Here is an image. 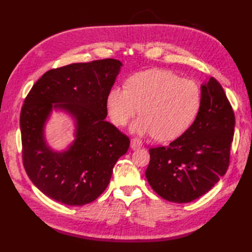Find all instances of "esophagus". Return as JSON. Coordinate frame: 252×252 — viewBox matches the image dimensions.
Instances as JSON below:
<instances>
[{"mask_svg":"<svg viewBox=\"0 0 252 252\" xmlns=\"http://www.w3.org/2000/svg\"><path fill=\"white\" fill-rule=\"evenodd\" d=\"M143 146V142L140 138H132L131 140V148L132 149H138Z\"/></svg>","mask_w":252,"mask_h":252,"instance_id":"1","label":"esophagus"}]
</instances>
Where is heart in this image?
Masks as SVG:
<instances>
[{
	"label": "heart",
	"mask_w": 252,
	"mask_h": 252,
	"mask_svg": "<svg viewBox=\"0 0 252 252\" xmlns=\"http://www.w3.org/2000/svg\"><path fill=\"white\" fill-rule=\"evenodd\" d=\"M200 103L201 92L195 81L163 69L134 73L126 80V89L112 88L106 97L112 125L126 126L140 108L131 132L155 135L159 141H171L189 129Z\"/></svg>",
	"instance_id": "b5f03b06"
}]
</instances>
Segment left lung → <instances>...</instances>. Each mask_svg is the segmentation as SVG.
I'll return each instance as SVG.
<instances>
[{"mask_svg": "<svg viewBox=\"0 0 252 252\" xmlns=\"http://www.w3.org/2000/svg\"><path fill=\"white\" fill-rule=\"evenodd\" d=\"M201 103L195 121L164 147L149 149L146 179L163 199L185 203L210 190L229 164L235 116L215 78L201 84Z\"/></svg>", "mask_w": 252, "mask_h": 252, "instance_id": "1", "label": "left lung"}]
</instances>
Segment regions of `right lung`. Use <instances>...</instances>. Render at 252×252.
<instances>
[{
  "label": "right lung",
  "mask_w": 252,
  "mask_h": 252,
  "mask_svg": "<svg viewBox=\"0 0 252 252\" xmlns=\"http://www.w3.org/2000/svg\"><path fill=\"white\" fill-rule=\"evenodd\" d=\"M122 63L106 58L51 69L33 84L20 112L23 161L29 179L47 197L67 206L94 201L108 186L130 140L105 120L106 97ZM53 110L70 114L75 141L66 151L47 145L44 127Z\"/></svg>",
  "instance_id": "add662e5"
}]
</instances>
